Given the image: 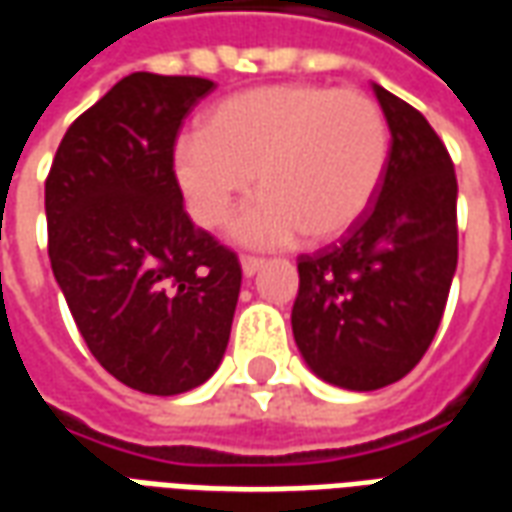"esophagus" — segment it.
I'll use <instances>...</instances> for the list:
<instances>
[{"mask_svg": "<svg viewBox=\"0 0 512 512\" xmlns=\"http://www.w3.org/2000/svg\"><path fill=\"white\" fill-rule=\"evenodd\" d=\"M263 263H266V260H260V257H241V271H244V277H255L257 271L263 268Z\"/></svg>", "mask_w": 512, "mask_h": 512, "instance_id": "esophagus-1", "label": "esophagus"}]
</instances>
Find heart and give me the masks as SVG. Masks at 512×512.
<instances>
[{"label": "heart", "instance_id": "1", "mask_svg": "<svg viewBox=\"0 0 512 512\" xmlns=\"http://www.w3.org/2000/svg\"><path fill=\"white\" fill-rule=\"evenodd\" d=\"M389 164L381 106L359 90L268 84L208 109L200 134L180 136L172 172L194 222L219 227L252 189L230 238L255 249L332 241L376 200Z\"/></svg>", "mask_w": 512, "mask_h": 512}]
</instances>
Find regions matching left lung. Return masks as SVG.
I'll return each mask as SVG.
<instances>
[{
    "mask_svg": "<svg viewBox=\"0 0 512 512\" xmlns=\"http://www.w3.org/2000/svg\"><path fill=\"white\" fill-rule=\"evenodd\" d=\"M392 134L376 200L337 246L299 257L293 340L326 384L373 392L414 370L458 266V180L414 106L373 84Z\"/></svg>",
    "mask_w": 512,
    "mask_h": 512,
    "instance_id": "obj_1",
    "label": "left lung"
}]
</instances>
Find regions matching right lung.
I'll use <instances>...</instances> for the list:
<instances>
[{
    "instance_id": "add662e5",
    "label": "right lung",
    "mask_w": 512,
    "mask_h": 512,
    "mask_svg": "<svg viewBox=\"0 0 512 512\" xmlns=\"http://www.w3.org/2000/svg\"><path fill=\"white\" fill-rule=\"evenodd\" d=\"M213 90L197 76L131 73L62 136L46 180L54 279L106 373L183 395L216 373L241 266L194 227L172 172L175 136Z\"/></svg>"
}]
</instances>
